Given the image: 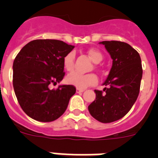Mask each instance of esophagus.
<instances>
[{"label":"esophagus","instance_id":"esophagus-1","mask_svg":"<svg viewBox=\"0 0 158 158\" xmlns=\"http://www.w3.org/2000/svg\"><path fill=\"white\" fill-rule=\"evenodd\" d=\"M84 89H76V92L77 93H78V94H80V93H83V92H84Z\"/></svg>","mask_w":158,"mask_h":158}]
</instances>
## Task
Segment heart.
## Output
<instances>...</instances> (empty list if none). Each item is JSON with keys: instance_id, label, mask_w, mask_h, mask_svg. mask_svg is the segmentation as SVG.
<instances>
[{"instance_id": "1", "label": "heart", "mask_w": 158, "mask_h": 158, "mask_svg": "<svg viewBox=\"0 0 158 158\" xmlns=\"http://www.w3.org/2000/svg\"><path fill=\"white\" fill-rule=\"evenodd\" d=\"M88 54L92 60L96 64H98L103 60L102 54L96 49H90L88 52ZM74 56H75V55H74V52L68 53L64 56L63 64H64V69H66L67 71H73L74 67ZM66 82L69 84L77 87L78 89H84L87 87L96 84L98 83V77L94 74H82L75 72V73H72L67 76Z\"/></svg>"}]
</instances>
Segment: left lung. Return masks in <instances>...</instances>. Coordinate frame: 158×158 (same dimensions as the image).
<instances>
[{"mask_svg": "<svg viewBox=\"0 0 158 158\" xmlns=\"http://www.w3.org/2000/svg\"><path fill=\"white\" fill-rule=\"evenodd\" d=\"M101 44L112 59V66L103 85L95 90L96 99L89 106V113L102 123H110L124 117L137 100L143 69L141 58L135 49L120 41H103Z\"/></svg>", "mask_w": 158, "mask_h": 158, "instance_id": "1", "label": "left lung"}]
</instances>
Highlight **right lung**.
Wrapping results in <instances>:
<instances>
[{"mask_svg": "<svg viewBox=\"0 0 158 158\" xmlns=\"http://www.w3.org/2000/svg\"><path fill=\"white\" fill-rule=\"evenodd\" d=\"M74 46L60 40L38 39L26 44L13 63V87L21 108L41 122L56 120L65 111L76 92L73 85L50 89L64 76V56Z\"/></svg>", "mask_w": 158, "mask_h": 158, "instance_id": "obj_1", "label": "right lung"}]
</instances>
